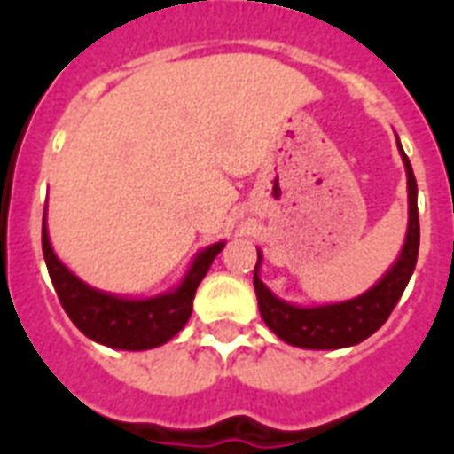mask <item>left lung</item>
<instances>
[{"label":"left lung","mask_w":454,"mask_h":454,"mask_svg":"<svg viewBox=\"0 0 454 454\" xmlns=\"http://www.w3.org/2000/svg\"><path fill=\"white\" fill-rule=\"evenodd\" d=\"M400 147V143H397ZM403 154L404 171H407V200H410V223H407V238H404L403 252L397 262L388 269V273L380 278L372 290L364 295L348 300V302L324 304V307H297V304L283 302L259 281V259L254 266V293H257L259 311L262 319L281 340L295 348L307 350H338V348H350L357 342L366 340L369 335L376 333L390 311L395 309L397 300L403 297L407 283H410L417 254H419V212H417V178L411 171L407 154Z\"/></svg>","instance_id":"obj_1"}]
</instances>
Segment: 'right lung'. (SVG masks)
<instances>
[{
	"instance_id": "obj_1",
	"label": "right lung",
	"mask_w": 454,
	"mask_h": 454,
	"mask_svg": "<svg viewBox=\"0 0 454 454\" xmlns=\"http://www.w3.org/2000/svg\"><path fill=\"white\" fill-rule=\"evenodd\" d=\"M223 245L226 242H214L204 247L188 269L181 286L171 293L150 300H126L90 288L88 283H82L78 276L68 271L51 250L47 223L43 219V254L59 302L68 314V319L90 340L102 342L116 350H150L171 340L188 324L197 286L202 283L214 257L223 250Z\"/></svg>"
}]
</instances>
